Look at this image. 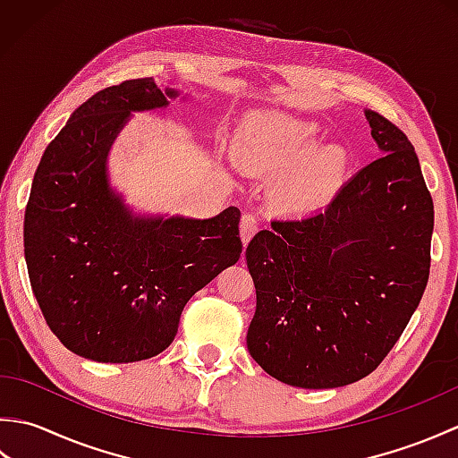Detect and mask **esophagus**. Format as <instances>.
<instances>
[{
	"label": "esophagus",
	"mask_w": 458,
	"mask_h": 458,
	"mask_svg": "<svg viewBox=\"0 0 458 458\" xmlns=\"http://www.w3.org/2000/svg\"><path fill=\"white\" fill-rule=\"evenodd\" d=\"M258 232V218L254 214H244L240 220V238H242V244L248 246L250 240L254 238V234Z\"/></svg>",
	"instance_id": "34e87169"
}]
</instances>
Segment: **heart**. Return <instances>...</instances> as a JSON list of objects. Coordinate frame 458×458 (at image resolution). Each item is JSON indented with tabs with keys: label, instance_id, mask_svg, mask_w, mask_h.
<instances>
[{
	"label": "heart",
	"instance_id": "b5f03b06",
	"mask_svg": "<svg viewBox=\"0 0 458 458\" xmlns=\"http://www.w3.org/2000/svg\"><path fill=\"white\" fill-rule=\"evenodd\" d=\"M320 125L284 112L254 114L238 130V157L258 173H279L274 194L289 212H310L336 189L348 167L343 145H318Z\"/></svg>",
	"mask_w": 458,
	"mask_h": 458
}]
</instances>
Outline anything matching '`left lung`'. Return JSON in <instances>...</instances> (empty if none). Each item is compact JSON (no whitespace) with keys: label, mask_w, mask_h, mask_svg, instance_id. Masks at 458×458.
<instances>
[{"label":"left lung","mask_w":458,"mask_h":458,"mask_svg":"<svg viewBox=\"0 0 458 458\" xmlns=\"http://www.w3.org/2000/svg\"><path fill=\"white\" fill-rule=\"evenodd\" d=\"M382 157L325 210L271 222L246 248L251 358L279 382L330 390L372 374L429 279L433 200L407 135L366 110Z\"/></svg>","instance_id":"1"}]
</instances>
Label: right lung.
<instances>
[{"label": "right lung", "instance_id": "add662e5", "mask_svg": "<svg viewBox=\"0 0 458 458\" xmlns=\"http://www.w3.org/2000/svg\"><path fill=\"white\" fill-rule=\"evenodd\" d=\"M179 94L153 79L96 92L35 173L23 224L29 279L48 328L94 362L163 352L189 299L242 254L236 207L204 220L138 214L110 182L108 155L131 114L167 108Z\"/></svg>", "mask_w": 458, "mask_h": 458}]
</instances>
